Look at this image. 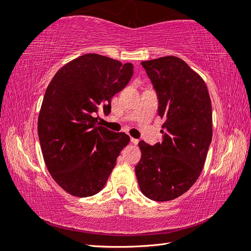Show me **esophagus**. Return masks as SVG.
<instances>
[{
  "instance_id": "34e87169",
  "label": "esophagus",
  "mask_w": 251,
  "mask_h": 251,
  "mask_svg": "<svg viewBox=\"0 0 251 251\" xmlns=\"http://www.w3.org/2000/svg\"><path fill=\"white\" fill-rule=\"evenodd\" d=\"M130 143L134 144V145H137V144H138V139L131 137V138H130Z\"/></svg>"
}]
</instances>
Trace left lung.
<instances>
[{
	"instance_id": "1",
	"label": "left lung",
	"mask_w": 251,
	"mask_h": 251,
	"mask_svg": "<svg viewBox=\"0 0 251 251\" xmlns=\"http://www.w3.org/2000/svg\"><path fill=\"white\" fill-rule=\"evenodd\" d=\"M158 97L163 142L138 143L135 173L139 188L156 201H173L192 187L202 171L212 138L211 101L203 79L176 56L142 62Z\"/></svg>"
}]
</instances>
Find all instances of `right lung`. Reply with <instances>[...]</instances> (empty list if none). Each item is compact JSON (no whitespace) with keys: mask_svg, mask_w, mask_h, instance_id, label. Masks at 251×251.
<instances>
[{"mask_svg":"<svg viewBox=\"0 0 251 251\" xmlns=\"http://www.w3.org/2000/svg\"><path fill=\"white\" fill-rule=\"evenodd\" d=\"M131 63L84 54L57 71L46 88L37 131L50 176L66 193L93 196L104 188L129 136L97 126L100 109L134 73Z\"/></svg>","mask_w":251,"mask_h":251,"instance_id":"obj_1","label":"right lung"}]
</instances>
